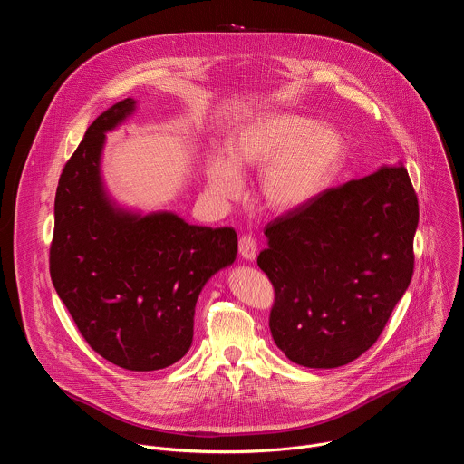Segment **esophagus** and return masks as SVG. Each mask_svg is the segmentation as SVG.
<instances>
[{
    "label": "esophagus",
    "instance_id": "obj_1",
    "mask_svg": "<svg viewBox=\"0 0 464 464\" xmlns=\"http://www.w3.org/2000/svg\"><path fill=\"white\" fill-rule=\"evenodd\" d=\"M238 253L246 260H255L256 256V242L251 235H242L238 238Z\"/></svg>",
    "mask_w": 464,
    "mask_h": 464
}]
</instances>
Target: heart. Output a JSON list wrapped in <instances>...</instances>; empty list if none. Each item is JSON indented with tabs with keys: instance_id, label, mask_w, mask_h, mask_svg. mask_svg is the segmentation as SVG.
<instances>
[{
	"instance_id": "obj_1",
	"label": "heart",
	"mask_w": 464,
	"mask_h": 464,
	"mask_svg": "<svg viewBox=\"0 0 464 464\" xmlns=\"http://www.w3.org/2000/svg\"><path fill=\"white\" fill-rule=\"evenodd\" d=\"M345 154L340 131L304 115L276 113L244 124L231 138L227 161L209 163V188L220 198L240 192V176L265 167L258 179L268 209L288 213L306 206L328 183Z\"/></svg>"
}]
</instances>
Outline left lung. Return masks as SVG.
I'll use <instances>...</instances> for the list:
<instances>
[{
	"label": "left lung",
	"mask_w": 464,
	"mask_h": 464,
	"mask_svg": "<svg viewBox=\"0 0 464 464\" xmlns=\"http://www.w3.org/2000/svg\"><path fill=\"white\" fill-rule=\"evenodd\" d=\"M419 200L404 167L330 187L264 229L270 330L297 365L334 369L369 351L408 290Z\"/></svg>",
	"instance_id": "obj_1"
}]
</instances>
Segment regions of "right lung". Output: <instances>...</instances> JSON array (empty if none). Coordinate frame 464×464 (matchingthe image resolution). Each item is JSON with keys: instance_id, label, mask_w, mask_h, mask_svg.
Instances as JSON below:
<instances>
[{"instance_id": "right-lung-1", "label": "right lung", "mask_w": 464, "mask_h": 464, "mask_svg": "<svg viewBox=\"0 0 464 464\" xmlns=\"http://www.w3.org/2000/svg\"><path fill=\"white\" fill-rule=\"evenodd\" d=\"M134 104L124 99L99 115L65 163L54 196L49 272L97 354L128 371H158L188 351L196 299L235 260L237 233L190 226L172 213L113 209L99 174L104 131Z\"/></svg>"}]
</instances>
